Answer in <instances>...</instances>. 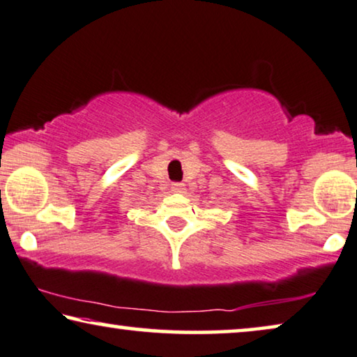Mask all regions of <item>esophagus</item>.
Returning a JSON list of instances; mask_svg holds the SVG:
<instances>
[{"label": "esophagus", "mask_w": 357, "mask_h": 357, "mask_svg": "<svg viewBox=\"0 0 357 357\" xmlns=\"http://www.w3.org/2000/svg\"><path fill=\"white\" fill-rule=\"evenodd\" d=\"M172 190L176 192V194H184L185 192V185L183 183H173L172 184Z\"/></svg>", "instance_id": "1"}]
</instances>
